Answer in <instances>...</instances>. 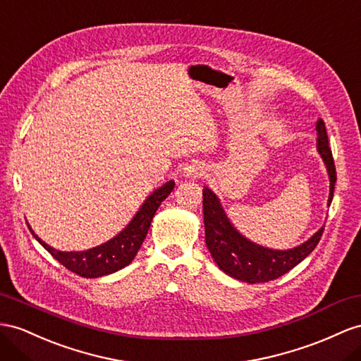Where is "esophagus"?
<instances>
[{"mask_svg":"<svg viewBox=\"0 0 361 361\" xmlns=\"http://www.w3.org/2000/svg\"><path fill=\"white\" fill-rule=\"evenodd\" d=\"M204 171H206L204 166L201 163H192L184 168V175L189 178H200L201 175H204Z\"/></svg>","mask_w":361,"mask_h":361,"instance_id":"obj_1","label":"esophagus"}]
</instances>
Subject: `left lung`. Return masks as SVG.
Wrapping results in <instances>:
<instances>
[{"mask_svg": "<svg viewBox=\"0 0 361 361\" xmlns=\"http://www.w3.org/2000/svg\"><path fill=\"white\" fill-rule=\"evenodd\" d=\"M316 129L319 135L317 151L325 161L329 175L328 204H331L337 180L336 164L328 143L325 122L322 118L317 120ZM202 212H204L206 244L214 261L226 274L248 283L274 281L288 273L316 248L325 228H319V232L314 233L307 243L290 250H273L248 241L239 233L228 221L218 197L209 188L202 189Z\"/></svg>", "mask_w": 361, "mask_h": 361, "instance_id": "left-lung-1", "label": "left lung"}]
</instances>
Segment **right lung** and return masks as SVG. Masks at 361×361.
Wrapping results in <instances>:
<instances>
[{
    "instance_id": "add662e5",
    "label": "right lung",
    "mask_w": 361,
    "mask_h": 361,
    "mask_svg": "<svg viewBox=\"0 0 361 361\" xmlns=\"http://www.w3.org/2000/svg\"><path fill=\"white\" fill-rule=\"evenodd\" d=\"M175 183L171 180L164 183L161 188L155 189L146 201L138 209L135 216L131 219L122 232L116 235L113 239H109L105 244H100L94 248H90L85 252H59L54 250L53 247L45 244L44 241L35 235L30 228L32 235L38 239V243L47 250L54 259L59 261L66 269L76 273L82 277H100L105 274H111L114 271L122 270L123 267L129 265L135 257L138 248L142 247L145 238L147 235V230L151 227L152 218L155 215L157 209L160 207L161 201L168 198L172 192Z\"/></svg>"
}]
</instances>
